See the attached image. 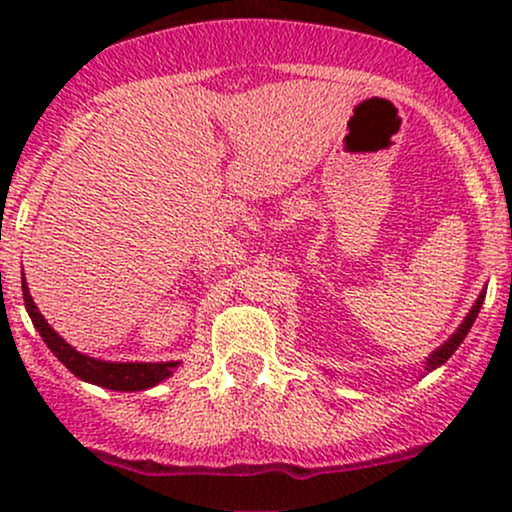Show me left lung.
<instances>
[{
    "label": "left lung",
    "mask_w": 512,
    "mask_h": 512,
    "mask_svg": "<svg viewBox=\"0 0 512 512\" xmlns=\"http://www.w3.org/2000/svg\"><path fill=\"white\" fill-rule=\"evenodd\" d=\"M484 298H486V289L479 293V298L477 301H474V305H472V310H469L467 313V317H464L462 320V325L457 327L455 332L450 334V339L445 344H440L436 351H433V354H428V358H426V363H424V370L426 373H431V370H436L438 366H443L445 361H448V358L455 354L457 351V346H460L462 342H464V337H467V332L472 330V325H474V320H477V315H479V310H481V305H484ZM424 373V375H426Z\"/></svg>",
    "instance_id": "1"
}]
</instances>
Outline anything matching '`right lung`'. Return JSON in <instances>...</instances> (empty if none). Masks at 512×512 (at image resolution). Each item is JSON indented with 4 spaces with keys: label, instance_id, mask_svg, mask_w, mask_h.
<instances>
[{
    "label": "right lung",
    "instance_id": "right-lung-1",
    "mask_svg": "<svg viewBox=\"0 0 512 512\" xmlns=\"http://www.w3.org/2000/svg\"><path fill=\"white\" fill-rule=\"evenodd\" d=\"M21 289H23V301H26V310L31 315L35 330L40 332L43 342L48 344V349L55 354L60 361L67 366L79 380L84 383L105 387V390L115 392H137V390H149L163 380L170 378L175 373V368L182 361H161V363H139V361H101V358H93L76 351L72 344H67L64 339L48 325L43 313L38 310V305L33 303L31 291H28L26 276H21Z\"/></svg>",
    "mask_w": 512,
    "mask_h": 512
}]
</instances>
